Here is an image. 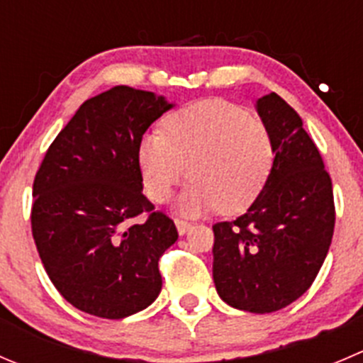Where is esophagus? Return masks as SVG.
Returning a JSON list of instances; mask_svg holds the SVG:
<instances>
[{"label": "esophagus", "instance_id": "34e87169", "mask_svg": "<svg viewBox=\"0 0 363 363\" xmlns=\"http://www.w3.org/2000/svg\"><path fill=\"white\" fill-rule=\"evenodd\" d=\"M175 227H177V232L181 235H184L186 232L189 230V227H191V225L188 223V221L186 220H181V218H177V220H175Z\"/></svg>", "mask_w": 363, "mask_h": 363}]
</instances>
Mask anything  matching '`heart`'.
<instances>
[{"label": "heart", "mask_w": 363, "mask_h": 363, "mask_svg": "<svg viewBox=\"0 0 363 363\" xmlns=\"http://www.w3.org/2000/svg\"><path fill=\"white\" fill-rule=\"evenodd\" d=\"M273 156L266 125L221 99L200 101L170 115L164 135L149 133L138 147L150 200L168 202L175 188L191 179L179 200V211L186 216L245 211L266 186Z\"/></svg>", "instance_id": "obj_1"}]
</instances>
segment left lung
<instances>
[{
  "label": "left lung",
  "instance_id": "8db88e82",
  "mask_svg": "<svg viewBox=\"0 0 363 363\" xmlns=\"http://www.w3.org/2000/svg\"><path fill=\"white\" fill-rule=\"evenodd\" d=\"M275 160L266 186L234 221L213 225V279L225 303L266 314L296 301L332 245L330 174L300 115L275 92L257 101Z\"/></svg>",
  "mask_w": 363,
  "mask_h": 363
}]
</instances>
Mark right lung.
Listing matches in <instances>:
<instances>
[{"label":"right lung","instance_id":"right-lung-1","mask_svg":"<svg viewBox=\"0 0 363 363\" xmlns=\"http://www.w3.org/2000/svg\"><path fill=\"white\" fill-rule=\"evenodd\" d=\"M174 104L113 86L84 101L49 145L33 181L31 232L58 293L90 315L122 319L149 307L175 223L143 195L138 147ZM145 212V222L134 218Z\"/></svg>","mask_w":363,"mask_h":363}]
</instances>
